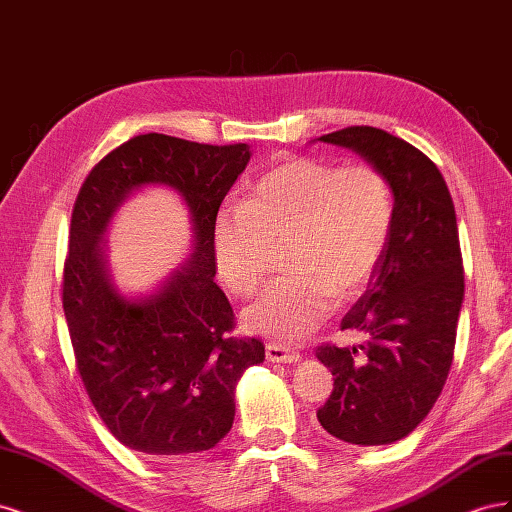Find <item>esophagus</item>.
<instances>
[{
    "label": "esophagus",
    "mask_w": 512,
    "mask_h": 512,
    "mask_svg": "<svg viewBox=\"0 0 512 512\" xmlns=\"http://www.w3.org/2000/svg\"><path fill=\"white\" fill-rule=\"evenodd\" d=\"M267 359L271 363H297L301 361V354L282 344H267Z\"/></svg>",
    "instance_id": "1"
}]
</instances>
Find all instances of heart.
<instances>
[{"label":"heart","instance_id":"obj_1","mask_svg":"<svg viewBox=\"0 0 512 512\" xmlns=\"http://www.w3.org/2000/svg\"><path fill=\"white\" fill-rule=\"evenodd\" d=\"M395 218L393 190L378 168H342L292 158L262 177L241 207L213 226L215 265L235 294L252 292L288 245L292 275L262 290L243 309L250 333L280 344L301 342L359 294L386 250Z\"/></svg>","mask_w":512,"mask_h":512}]
</instances>
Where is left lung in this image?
Wrapping results in <instances>:
<instances>
[{
    "mask_svg": "<svg viewBox=\"0 0 512 512\" xmlns=\"http://www.w3.org/2000/svg\"><path fill=\"white\" fill-rule=\"evenodd\" d=\"M318 141L378 168L395 200L386 250L342 320L363 344L316 350L335 376L318 421L348 444H393L429 414L453 363L463 303L455 205L438 166L389 132L354 126Z\"/></svg>",
    "mask_w": 512,
    "mask_h": 512,
    "instance_id": "left-lung-1",
    "label": "left lung"
}]
</instances>
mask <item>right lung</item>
Listing matches in <instances>:
<instances>
[{
	"label": "right lung",
	"mask_w": 512,
	"mask_h": 512,
	"mask_svg": "<svg viewBox=\"0 0 512 512\" xmlns=\"http://www.w3.org/2000/svg\"><path fill=\"white\" fill-rule=\"evenodd\" d=\"M252 158L250 145H200L166 134L123 143L76 196L64 265V312L91 404L113 436L153 459L203 453L235 421L243 371L265 361L260 339L228 333L235 316L215 277L213 226ZM160 184L191 211L193 254L147 295L123 293L105 254L114 213Z\"/></svg>",
	"instance_id": "1"
}]
</instances>
